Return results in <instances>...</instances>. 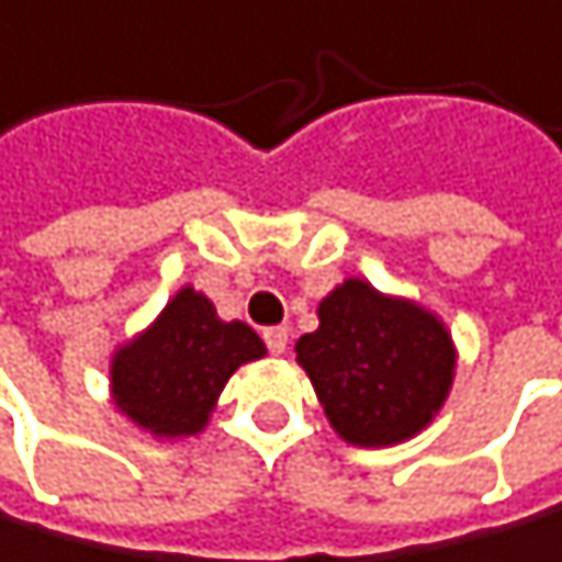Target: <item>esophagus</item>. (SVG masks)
<instances>
[{"label":"esophagus","mask_w":562,"mask_h":562,"mask_svg":"<svg viewBox=\"0 0 562 562\" xmlns=\"http://www.w3.org/2000/svg\"><path fill=\"white\" fill-rule=\"evenodd\" d=\"M263 342H267V350H271L274 357H281V353L288 350V329H284V326L263 329Z\"/></svg>","instance_id":"1"}]
</instances>
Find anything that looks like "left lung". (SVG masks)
Wrapping results in <instances>:
<instances>
[{
  "label": "left lung",
  "instance_id": "left-lung-1",
  "mask_svg": "<svg viewBox=\"0 0 562 562\" xmlns=\"http://www.w3.org/2000/svg\"><path fill=\"white\" fill-rule=\"evenodd\" d=\"M336 436L363 450L423 432L450 398L457 342L423 302L347 278L318 302V329L295 342Z\"/></svg>",
  "mask_w": 562,
  "mask_h": 562
}]
</instances>
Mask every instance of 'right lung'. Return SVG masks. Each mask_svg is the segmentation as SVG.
I'll use <instances>...</instances> for the list:
<instances>
[{"label":"right lung","instance_id":"obj_1","mask_svg":"<svg viewBox=\"0 0 562 562\" xmlns=\"http://www.w3.org/2000/svg\"><path fill=\"white\" fill-rule=\"evenodd\" d=\"M263 353L247 323H226L202 291L184 284L147 329L112 350V405L154 439L199 436L226 381Z\"/></svg>","mask_w":562,"mask_h":562}]
</instances>
